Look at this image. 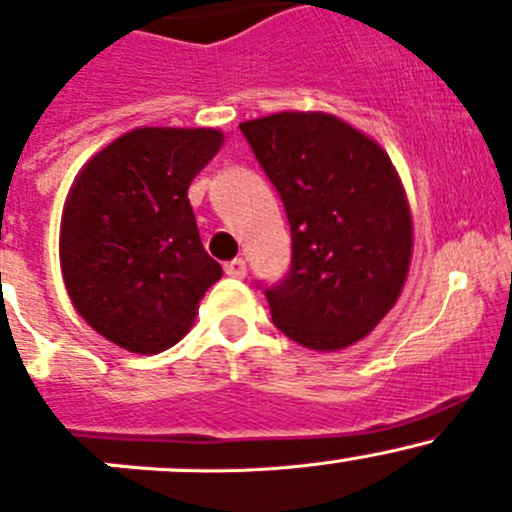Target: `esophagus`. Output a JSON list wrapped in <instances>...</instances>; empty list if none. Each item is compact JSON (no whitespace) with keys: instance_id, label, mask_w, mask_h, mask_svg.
I'll return each mask as SVG.
<instances>
[{"instance_id":"esophagus-1","label":"esophagus","mask_w":512,"mask_h":512,"mask_svg":"<svg viewBox=\"0 0 512 512\" xmlns=\"http://www.w3.org/2000/svg\"><path fill=\"white\" fill-rule=\"evenodd\" d=\"M225 275L227 277H235V280H242V277L247 275L245 260H240V257H237V260L227 262V265H225Z\"/></svg>"}]
</instances>
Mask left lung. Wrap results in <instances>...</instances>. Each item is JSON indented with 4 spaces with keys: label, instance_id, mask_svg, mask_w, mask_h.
<instances>
[{
    "label": "left lung",
    "instance_id": "8db88e82",
    "mask_svg": "<svg viewBox=\"0 0 512 512\" xmlns=\"http://www.w3.org/2000/svg\"><path fill=\"white\" fill-rule=\"evenodd\" d=\"M285 203L292 267L267 289L272 322L299 347L339 352L371 334L404 289L409 198L384 148L324 111L240 123Z\"/></svg>",
    "mask_w": 512,
    "mask_h": 512
}]
</instances>
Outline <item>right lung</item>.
Listing matches in <instances>:
<instances>
[{
	"mask_svg": "<svg viewBox=\"0 0 512 512\" xmlns=\"http://www.w3.org/2000/svg\"><path fill=\"white\" fill-rule=\"evenodd\" d=\"M223 141L218 128H133L71 183L59 230L66 292L86 324L126 352L178 344L223 277L188 200Z\"/></svg>",
	"mask_w": 512,
	"mask_h": 512,
	"instance_id": "add662e5",
	"label": "right lung"
}]
</instances>
